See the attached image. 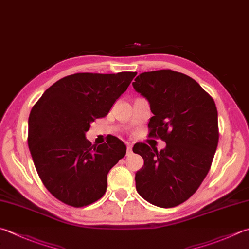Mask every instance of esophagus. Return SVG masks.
Returning <instances> with one entry per match:
<instances>
[{
  "label": "esophagus",
  "instance_id": "34e87169",
  "mask_svg": "<svg viewBox=\"0 0 249 249\" xmlns=\"http://www.w3.org/2000/svg\"><path fill=\"white\" fill-rule=\"evenodd\" d=\"M126 149H127V153L129 154L131 152V144L130 143H126Z\"/></svg>",
  "mask_w": 249,
  "mask_h": 249
}]
</instances>
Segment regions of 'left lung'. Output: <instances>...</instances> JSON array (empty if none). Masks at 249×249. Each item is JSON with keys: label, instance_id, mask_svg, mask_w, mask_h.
Here are the masks:
<instances>
[{"label": "left lung", "instance_id": "1", "mask_svg": "<svg viewBox=\"0 0 249 249\" xmlns=\"http://www.w3.org/2000/svg\"><path fill=\"white\" fill-rule=\"evenodd\" d=\"M133 86L153 113L149 136L166 142L160 151L134 145L143 159L136 189L155 206L175 207L196 193L211 168L219 140L215 101L192 77L172 70L141 73Z\"/></svg>", "mask_w": 249, "mask_h": 249}]
</instances>
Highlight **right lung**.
Masks as SVG:
<instances>
[{"label":"right lung","mask_w":249,"mask_h":249,"mask_svg":"<svg viewBox=\"0 0 249 249\" xmlns=\"http://www.w3.org/2000/svg\"><path fill=\"white\" fill-rule=\"evenodd\" d=\"M137 73H75L47 89L29 115L28 145L45 188L62 203L83 207L107 190L109 170L124 158L126 145L111 136L91 144L86 131L109 113Z\"/></svg>","instance_id":"right-lung-1"}]
</instances>
